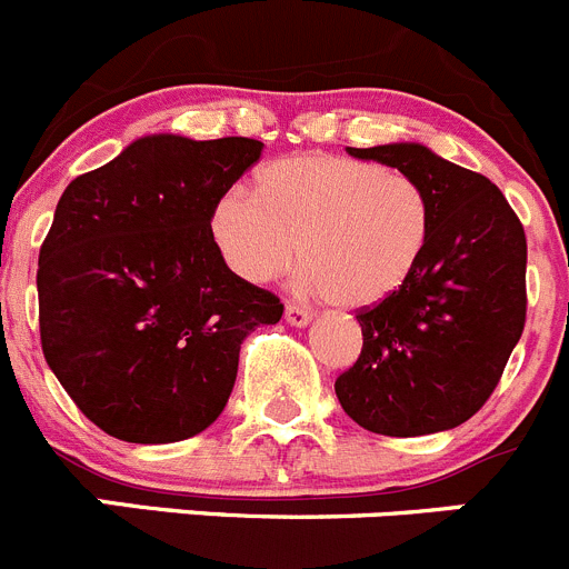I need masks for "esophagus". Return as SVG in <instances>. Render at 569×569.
Returning a JSON list of instances; mask_svg holds the SVG:
<instances>
[{
	"label": "esophagus",
	"instance_id": "esophagus-1",
	"mask_svg": "<svg viewBox=\"0 0 569 569\" xmlns=\"http://www.w3.org/2000/svg\"><path fill=\"white\" fill-rule=\"evenodd\" d=\"M284 318H288V323H293V327H307V323L312 321V312L307 310V307L296 305V301H288V307H284Z\"/></svg>",
	"mask_w": 569,
	"mask_h": 569
}]
</instances>
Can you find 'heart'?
I'll return each mask as SVG.
<instances>
[{
    "label": "heart",
    "mask_w": 569,
    "mask_h": 569,
    "mask_svg": "<svg viewBox=\"0 0 569 569\" xmlns=\"http://www.w3.org/2000/svg\"><path fill=\"white\" fill-rule=\"evenodd\" d=\"M207 231L240 279L264 284L301 253V288L357 310L391 299L419 270L432 200L413 176L375 161L290 156L259 172L257 192L226 187Z\"/></svg>",
    "instance_id": "b5f03b06"
}]
</instances>
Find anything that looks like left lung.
Returning <instances> with one entry per match:
<instances>
[{
  "label": "left lung",
  "instance_id": "left-lung-1",
  "mask_svg": "<svg viewBox=\"0 0 569 569\" xmlns=\"http://www.w3.org/2000/svg\"><path fill=\"white\" fill-rule=\"evenodd\" d=\"M349 153L421 181L432 237L402 290L355 310L362 349L335 393L357 425L380 436L450 430L483 408L525 329V229L489 178L421 144Z\"/></svg>",
  "mask_w": 569,
  "mask_h": 569
}]
</instances>
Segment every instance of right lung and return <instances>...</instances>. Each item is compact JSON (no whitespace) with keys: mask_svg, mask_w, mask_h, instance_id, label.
<instances>
[{"mask_svg":"<svg viewBox=\"0 0 569 569\" xmlns=\"http://www.w3.org/2000/svg\"><path fill=\"white\" fill-rule=\"evenodd\" d=\"M259 153L257 139L159 133L63 189L38 253L41 349L108 436L170 443L207 430L246 335L284 312L229 270L207 231L212 200Z\"/></svg>","mask_w":569,"mask_h":569,"instance_id":"1","label":"right lung"}]
</instances>
